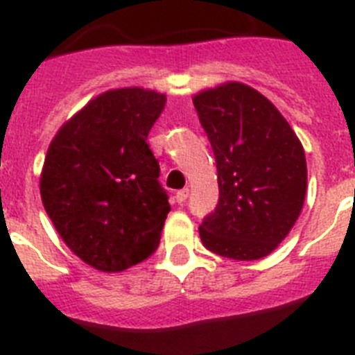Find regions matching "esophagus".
Listing matches in <instances>:
<instances>
[{
    "mask_svg": "<svg viewBox=\"0 0 355 355\" xmlns=\"http://www.w3.org/2000/svg\"><path fill=\"white\" fill-rule=\"evenodd\" d=\"M188 193H190V190H188V188H183V190H180V192L175 193V202H178V205H184V202H187V199H188Z\"/></svg>",
    "mask_w": 355,
    "mask_h": 355,
    "instance_id": "34e87169",
    "label": "esophagus"
}]
</instances>
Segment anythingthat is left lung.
<instances>
[{
    "label": "left lung",
    "instance_id": "1",
    "mask_svg": "<svg viewBox=\"0 0 355 355\" xmlns=\"http://www.w3.org/2000/svg\"><path fill=\"white\" fill-rule=\"evenodd\" d=\"M216 162L218 205L199 227L202 245L238 261L261 259L295 225L307 190L304 147L261 92L225 81L192 97Z\"/></svg>",
    "mask_w": 355,
    "mask_h": 355
}]
</instances>
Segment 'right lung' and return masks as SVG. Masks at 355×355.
I'll list each match as a JSON object with an SVG mask.
<instances>
[{
  "label": "right lung",
  "mask_w": 355,
  "mask_h": 355,
  "mask_svg": "<svg viewBox=\"0 0 355 355\" xmlns=\"http://www.w3.org/2000/svg\"><path fill=\"white\" fill-rule=\"evenodd\" d=\"M165 103V94L142 87L106 90L49 144L44 209L65 245L96 270L124 272L158 249L171 206L147 135Z\"/></svg>",
  "instance_id": "1"
}]
</instances>
